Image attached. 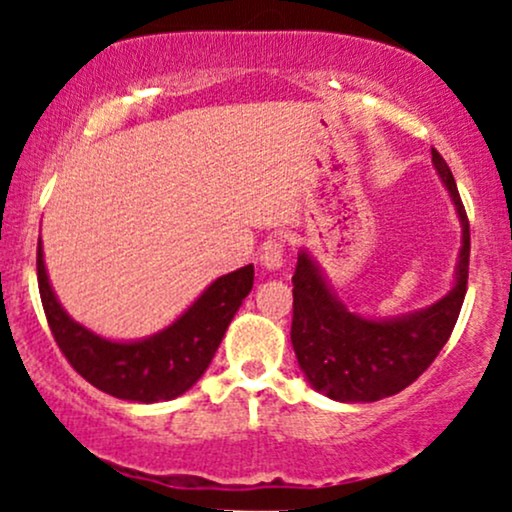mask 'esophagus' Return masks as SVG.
Masks as SVG:
<instances>
[{"instance_id":"esophagus-1","label":"esophagus","mask_w":512,"mask_h":512,"mask_svg":"<svg viewBox=\"0 0 512 512\" xmlns=\"http://www.w3.org/2000/svg\"><path fill=\"white\" fill-rule=\"evenodd\" d=\"M260 264L264 269L284 267V238H269L260 250Z\"/></svg>"}]
</instances>
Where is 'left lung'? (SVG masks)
I'll return each instance as SVG.
<instances>
[{
    "instance_id": "left-lung-1",
    "label": "left lung",
    "mask_w": 512,
    "mask_h": 512,
    "mask_svg": "<svg viewBox=\"0 0 512 512\" xmlns=\"http://www.w3.org/2000/svg\"><path fill=\"white\" fill-rule=\"evenodd\" d=\"M431 156L462 226L455 284L440 301L407 315L370 320L351 313L334 296L320 264L305 250L298 252L291 344L313 390L337 402H378L402 392L436 361L460 317L469 276V221L448 163L436 149Z\"/></svg>"
}]
</instances>
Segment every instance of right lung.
I'll return each mask as SVG.
<instances>
[{"mask_svg": "<svg viewBox=\"0 0 512 512\" xmlns=\"http://www.w3.org/2000/svg\"><path fill=\"white\" fill-rule=\"evenodd\" d=\"M255 267L223 274L166 330L137 342H113L67 315L52 291L38 240V289L57 346L81 378L129 402H168L185 395L209 368L223 334L252 291Z\"/></svg>", "mask_w": 512, "mask_h": 512, "instance_id": "add662e5", "label": "right lung"}]
</instances>
